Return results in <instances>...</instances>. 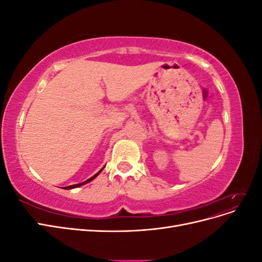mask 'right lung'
Instances as JSON below:
<instances>
[{"label":"right lung","instance_id":"obj_1","mask_svg":"<svg viewBox=\"0 0 262 262\" xmlns=\"http://www.w3.org/2000/svg\"><path fill=\"white\" fill-rule=\"evenodd\" d=\"M102 169H104V167H102L97 173H95V175L93 176V177H91L90 179H87V180H85L84 182H81V184H76V185H72V186H69V187H64V189H73V188H77V187H80V186H83V185H85V184H87V182H90V181H92L93 179H95L96 178L99 173L102 171Z\"/></svg>","mask_w":262,"mask_h":262}]
</instances>
